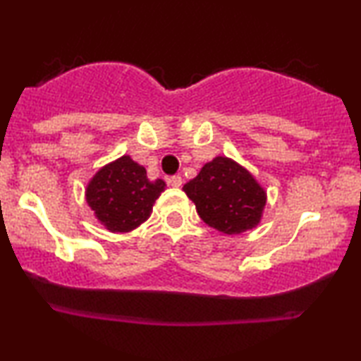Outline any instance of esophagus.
Listing matches in <instances>:
<instances>
[{"label":"esophagus","instance_id":"esophagus-1","mask_svg":"<svg viewBox=\"0 0 361 361\" xmlns=\"http://www.w3.org/2000/svg\"><path fill=\"white\" fill-rule=\"evenodd\" d=\"M169 184L172 187H180L182 185V177L180 176H172L169 177Z\"/></svg>","mask_w":361,"mask_h":361}]
</instances>
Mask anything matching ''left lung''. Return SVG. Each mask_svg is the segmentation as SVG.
<instances>
[{
  "instance_id": "left-lung-1",
  "label": "left lung",
  "mask_w": 361,
  "mask_h": 361,
  "mask_svg": "<svg viewBox=\"0 0 361 361\" xmlns=\"http://www.w3.org/2000/svg\"><path fill=\"white\" fill-rule=\"evenodd\" d=\"M200 219L226 235H238L259 224L266 194L255 177L228 157H215L184 185Z\"/></svg>"
}]
</instances>
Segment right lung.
Here are the masks:
<instances>
[{"label": "right lung", "instance_id": "obj_1", "mask_svg": "<svg viewBox=\"0 0 361 361\" xmlns=\"http://www.w3.org/2000/svg\"><path fill=\"white\" fill-rule=\"evenodd\" d=\"M164 180L151 182L146 169L123 156L95 174L87 187V202L110 231L126 233L147 220Z\"/></svg>", "mask_w": 361, "mask_h": 361}]
</instances>
